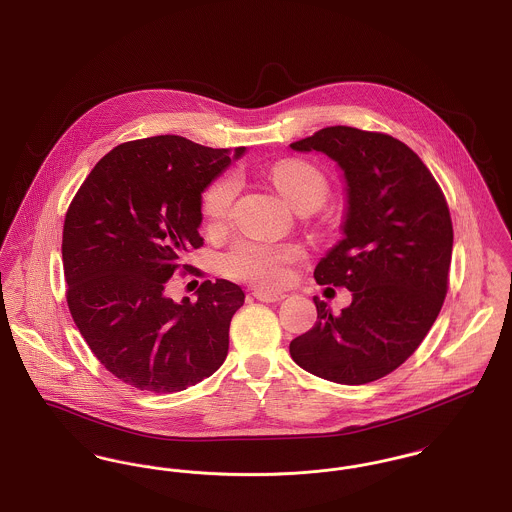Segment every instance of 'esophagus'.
I'll use <instances>...</instances> for the list:
<instances>
[{
	"label": "esophagus",
	"mask_w": 512,
	"mask_h": 512,
	"mask_svg": "<svg viewBox=\"0 0 512 512\" xmlns=\"http://www.w3.org/2000/svg\"><path fill=\"white\" fill-rule=\"evenodd\" d=\"M253 296L259 301H267V303H274V301H282L286 298V294H278V292H267V290H255Z\"/></svg>",
	"instance_id": "esophagus-1"
}]
</instances>
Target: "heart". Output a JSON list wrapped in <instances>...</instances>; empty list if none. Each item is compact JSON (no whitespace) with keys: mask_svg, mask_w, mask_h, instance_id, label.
Wrapping results in <instances>:
<instances>
[{"mask_svg":"<svg viewBox=\"0 0 512 512\" xmlns=\"http://www.w3.org/2000/svg\"><path fill=\"white\" fill-rule=\"evenodd\" d=\"M271 180L280 195L296 209L305 203L321 205L329 183L323 172L300 158H286L271 168ZM238 193V181L232 176L214 181L203 197V212L211 226L224 222ZM298 259V249L267 241L241 240L226 253L224 269L245 282L261 288H278L290 276V265Z\"/></svg>","mask_w":512,"mask_h":512,"instance_id":"heart-1","label":"heart"}]
</instances>
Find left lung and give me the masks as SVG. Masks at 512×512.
<instances>
[{
	"label": "left lung",
	"instance_id": "1",
	"mask_svg": "<svg viewBox=\"0 0 512 512\" xmlns=\"http://www.w3.org/2000/svg\"><path fill=\"white\" fill-rule=\"evenodd\" d=\"M323 152L342 170V240L315 267L319 284L346 286L352 303L290 342L301 369L365 385L408 360L435 323L449 288L451 212L420 156L385 133L332 125L290 145Z\"/></svg>",
	"mask_w": 512,
	"mask_h": 512
}]
</instances>
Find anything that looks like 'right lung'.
Masks as SVG:
<instances>
[{"mask_svg":"<svg viewBox=\"0 0 512 512\" xmlns=\"http://www.w3.org/2000/svg\"><path fill=\"white\" fill-rule=\"evenodd\" d=\"M243 152L180 135L129 141L100 158L69 205L61 257L71 317L92 354L135 389L185 391L228 356L240 286L205 280L197 301L178 303L166 288L203 245L201 195Z\"/></svg>","mask_w":512,"mask_h":512,"instance_id":"obj_1","label":"right lung"}]
</instances>
